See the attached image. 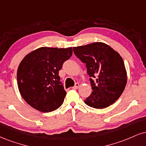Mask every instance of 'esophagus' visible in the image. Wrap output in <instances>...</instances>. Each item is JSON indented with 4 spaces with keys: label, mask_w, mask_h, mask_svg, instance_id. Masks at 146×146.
<instances>
[{
    "label": "esophagus",
    "mask_w": 146,
    "mask_h": 146,
    "mask_svg": "<svg viewBox=\"0 0 146 146\" xmlns=\"http://www.w3.org/2000/svg\"><path fill=\"white\" fill-rule=\"evenodd\" d=\"M79 86H80V84H78V83H76L75 84V86H74L73 87V89H78V88H79Z\"/></svg>",
    "instance_id": "esophagus-1"
}]
</instances>
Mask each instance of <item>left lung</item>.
I'll return each instance as SVG.
<instances>
[{
  "mask_svg": "<svg viewBox=\"0 0 146 146\" xmlns=\"http://www.w3.org/2000/svg\"><path fill=\"white\" fill-rule=\"evenodd\" d=\"M85 64L92 92L84 103L96 109L108 108L118 99L125 88L127 75L122 57L105 43L96 42L73 47ZM96 78L95 81L92 78Z\"/></svg>",
  "mask_w": 146,
  "mask_h": 146,
  "instance_id": "1",
  "label": "left lung"
}]
</instances>
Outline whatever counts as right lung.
Segmentation results:
<instances>
[{
    "label": "right lung",
    "mask_w": 146,
    "mask_h": 146,
    "mask_svg": "<svg viewBox=\"0 0 146 146\" xmlns=\"http://www.w3.org/2000/svg\"><path fill=\"white\" fill-rule=\"evenodd\" d=\"M73 54L72 47H40L26 55L17 68L19 90L28 104L50 112L62 104L66 91L58 72Z\"/></svg>",
    "instance_id": "1"
}]
</instances>
